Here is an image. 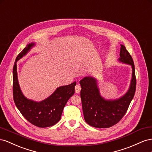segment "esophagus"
<instances>
[{
	"mask_svg": "<svg viewBox=\"0 0 152 152\" xmlns=\"http://www.w3.org/2000/svg\"><path fill=\"white\" fill-rule=\"evenodd\" d=\"M81 91V86L80 85H76L75 86V92L76 94H78Z\"/></svg>",
	"mask_w": 152,
	"mask_h": 152,
	"instance_id": "34e87169",
	"label": "esophagus"
}]
</instances>
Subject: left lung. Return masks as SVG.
<instances>
[{"instance_id": "left-lung-1", "label": "left lung", "mask_w": 152, "mask_h": 152, "mask_svg": "<svg viewBox=\"0 0 152 152\" xmlns=\"http://www.w3.org/2000/svg\"><path fill=\"white\" fill-rule=\"evenodd\" d=\"M119 62L129 65L132 77L127 92L115 99H106L101 95L98 80L93 76H85L80 81L81 99L85 122L92 127L108 128L118 123L126 113L134 96L136 86L135 67L131 55L121 45Z\"/></svg>"}]
</instances>
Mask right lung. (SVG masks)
<instances>
[{
    "label": "right lung",
    "instance_id": "obj_1",
    "mask_svg": "<svg viewBox=\"0 0 152 152\" xmlns=\"http://www.w3.org/2000/svg\"><path fill=\"white\" fill-rule=\"evenodd\" d=\"M35 45V42L29 43L16 58L12 72L13 99L17 108L30 123L44 128L52 126L60 120L64 107L75 94L76 82L59 86L49 97L41 101H35L26 97L19 85L16 63Z\"/></svg>",
    "mask_w": 152,
    "mask_h": 152
}]
</instances>
